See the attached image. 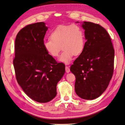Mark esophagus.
Here are the masks:
<instances>
[{
  "mask_svg": "<svg viewBox=\"0 0 125 125\" xmlns=\"http://www.w3.org/2000/svg\"><path fill=\"white\" fill-rule=\"evenodd\" d=\"M65 70H66V73H69L70 72V69L69 66H66Z\"/></svg>",
  "mask_w": 125,
  "mask_h": 125,
  "instance_id": "obj_1",
  "label": "esophagus"
}]
</instances>
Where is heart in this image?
<instances>
[{
	"label": "heart",
	"instance_id": "heart-1",
	"mask_svg": "<svg viewBox=\"0 0 125 125\" xmlns=\"http://www.w3.org/2000/svg\"><path fill=\"white\" fill-rule=\"evenodd\" d=\"M50 38L43 41V47L49 55L56 57L61 50L63 52L58 59L59 62L69 64L73 56L83 52L85 40L83 30L77 25H59L53 30Z\"/></svg>",
	"mask_w": 125,
	"mask_h": 125
}]
</instances>
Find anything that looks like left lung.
Wrapping results in <instances>:
<instances>
[{"instance_id":"left-lung-1","label":"left lung","mask_w":125,"mask_h":125,"mask_svg":"<svg viewBox=\"0 0 125 125\" xmlns=\"http://www.w3.org/2000/svg\"><path fill=\"white\" fill-rule=\"evenodd\" d=\"M81 26L86 42L70 71L76 77L77 95L91 100L100 96L109 85L113 74L114 49L109 34L100 25L84 22Z\"/></svg>"}]
</instances>
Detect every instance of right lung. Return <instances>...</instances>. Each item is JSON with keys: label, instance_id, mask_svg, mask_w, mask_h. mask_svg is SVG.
<instances>
[{"label": "right lung", "instance_id": "right-lung-1", "mask_svg": "<svg viewBox=\"0 0 125 125\" xmlns=\"http://www.w3.org/2000/svg\"><path fill=\"white\" fill-rule=\"evenodd\" d=\"M48 28L44 22L28 25L18 32L15 40L13 63L16 79L26 95L40 103L55 97L56 85L65 72V65L57 63L44 48Z\"/></svg>", "mask_w": 125, "mask_h": 125}]
</instances>
